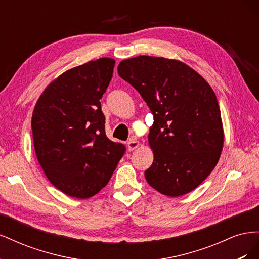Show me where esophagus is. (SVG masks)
<instances>
[{
  "instance_id": "1",
  "label": "esophagus",
  "mask_w": 259,
  "mask_h": 259,
  "mask_svg": "<svg viewBox=\"0 0 259 259\" xmlns=\"http://www.w3.org/2000/svg\"><path fill=\"white\" fill-rule=\"evenodd\" d=\"M139 145H140V144H139V142H137V140L131 139L130 142L127 143V148H128L130 151H133V150H135V149H136Z\"/></svg>"
}]
</instances>
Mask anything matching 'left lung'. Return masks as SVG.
Masks as SVG:
<instances>
[{
  "label": "left lung",
  "mask_w": 259,
  "mask_h": 259,
  "mask_svg": "<svg viewBox=\"0 0 259 259\" xmlns=\"http://www.w3.org/2000/svg\"><path fill=\"white\" fill-rule=\"evenodd\" d=\"M117 73L142 95L153 114L148 142V184L168 197L194 190L214 169L224 146L214 91L184 62L153 56L125 59Z\"/></svg>",
  "instance_id": "left-lung-1"
}]
</instances>
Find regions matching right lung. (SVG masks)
I'll use <instances>...</instances> for the list:
<instances>
[{"label":"right lung","instance_id":"right-lung-1","mask_svg":"<svg viewBox=\"0 0 259 259\" xmlns=\"http://www.w3.org/2000/svg\"><path fill=\"white\" fill-rule=\"evenodd\" d=\"M115 61L99 58L60 74L34 107V150L50 182L70 197L88 199L108 184L125 146L106 136L100 99Z\"/></svg>","mask_w":259,"mask_h":259}]
</instances>
